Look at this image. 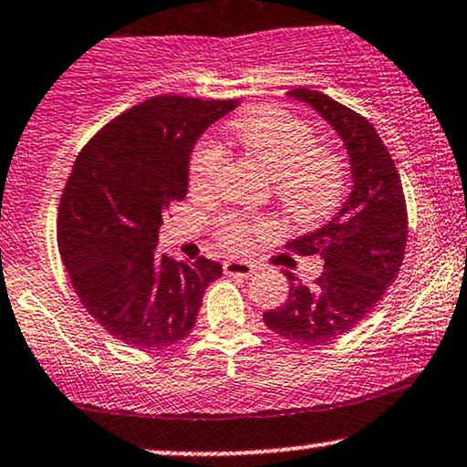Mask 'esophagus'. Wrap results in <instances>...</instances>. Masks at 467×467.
Masks as SVG:
<instances>
[{"instance_id": "esophagus-1", "label": "esophagus", "mask_w": 467, "mask_h": 467, "mask_svg": "<svg viewBox=\"0 0 467 467\" xmlns=\"http://www.w3.org/2000/svg\"><path fill=\"white\" fill-rule=\"evenodd\" d=\"M223 274L250 277L254 274V265L245 263V261H226V263H223Z\"/></svg>"}]
</instances>
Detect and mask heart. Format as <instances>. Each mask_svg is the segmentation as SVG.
<instances>
[{
	"mask_svg": "<svg viewBox=\"0 0 467 467\" xmlns=\"http://www.w3.org/2000/svg\"><path fill=\"white\" fill-rule=\"evenodd\" d=\"M239 149L271 172V190L282 209L299 223H317L338 209L345 198L347 170L342 157L318 144L315 127L293 111L258 108L230 127ZM226 152L213 141L196 146L190 159V190L213 193L222 179ZM280 233L271 217L226 215L217 223V237L228 250L245 252L256 239Z\"/></svg>",
	"mask_w": 467,
	"mask_h": 467,
	"instance_id": "heart-1",
	"label": "heart"
}]
</instances>
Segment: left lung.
Listing matches in <instances>:
<instances>
[{"instance_id": "left-lung-1", "label": "left lung", "mask_w": 467, "mask_h": 467, "mask_svg": "<svg viewBox=\"0 0 467 467\" xmlns=\"http://www.w3.org/2000/svg\"><path fill=\"white\" fill-rule=\"evenodd\" d=\"M288 97L308 103L336 129L349 152L353 187L342 209L315 233L286 244L299 256H321L323 274L306 286L291 271L288 297L263 321L304 345L336 340L364 321L397 280L407 245V204L400 176L375 127L327 94L297 88Z\"/></svg>"}]
</instances>
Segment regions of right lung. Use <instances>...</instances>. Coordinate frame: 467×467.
<instances>
[{
  "mask_svg": "<svg viewBox=\"0 0 467 467\" xmlns=\"http://www.w3.org/2000/svg\"><path fill=\"white\" fill-rule=\"evenodd\" d=\"M239 101L165 94L133 105L81 149L57 213V250L77 297L135 349L190 336L222 265L157 254L163 213L187 196L190 155Z\"/></svg>",
  "mask_w": 467,
  "mask_h": 467,
  "instance_id": "right-lung-1",
  "label": "right lung"
}]
</instances>
